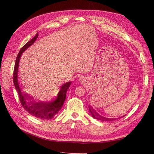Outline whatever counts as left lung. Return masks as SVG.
<instances>
[{
    "label": "left lung",
    "mask_w": 154,
    "mask_h": 154,
    "mask_svg": "<svg viewBox=\"0 0 154 154\" xmlns=\"http://www.w3.org/2000/svg\"><path fill=\"white\" fill-rule=\"evenodd\" d=\"M88 107H89V111L91 113L93 118L102 121V122H108V121H114L115 119H118V118H106L103 117V116H101L100 114H97L96 112L92 108L91 106H88Z\"/></svg>",
    "instance_id": "left-lung-1"
}]
</instances>
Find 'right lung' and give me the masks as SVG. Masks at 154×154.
Masks as SVG:
<instances>
[{"label":"right lung","mask_w":154,"mask_h":154,"mask_svg":"<svg viewBox=\"0 0 154 154\" xmlns=\"http://www.w3.org/2000/svg\"><path fill=\"white\" fill-rule=\"evenodd\" d=\"M38 33L37 32L33 38L23 46L20 50V52L18 53L16 58L15 67H14L13 83L18 92V97H19L23 108L27 112H29V114L32 116H35L36 118L42 119H51L53 118L54 116L57 114L60 110L62 109L64 101L66 100L67 90L71 82H67L65 84L62 85V86L60 87V91L58 92V96L55 100L49 102H36L35 100H33V98L31 96L22 91V88H20L19 83L18 81V65H19L22 54L25 50L30 47L35 42L37 38H38Z\"/></svg>","instance_id":"1"}]
</instances>
